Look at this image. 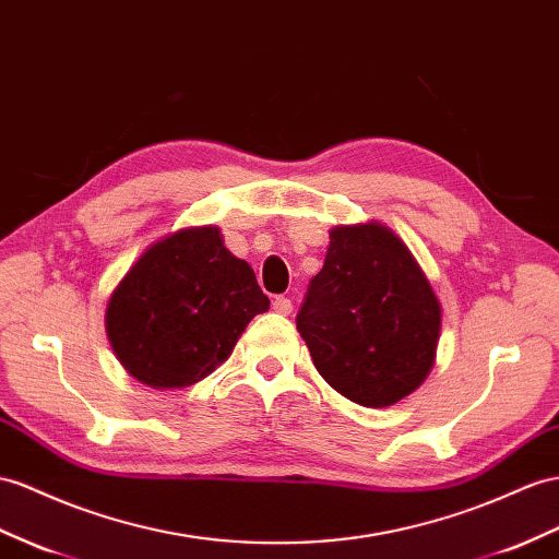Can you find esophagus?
<instances>
[{
	"label": "esophagus",
	"mask_w": 559,
	"mask_h": 559,
	"mask_svg": "<svg viewBox=\"0 0 559 559\" xmlns=\"http://www.w3.org/2000/svg\"><path fill=\"white\" fill-rule=\"evenodd\" d=\"M271 307H274V311H276V313H281V317H288V313L293 311L290 297H285V295L274 297V302H271Z\"/></svg>",
	"instance_id": "obj_1"
}]
</instances>
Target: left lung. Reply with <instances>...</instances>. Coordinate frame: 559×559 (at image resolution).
<instances>
[{"label":"left lung","instance_id":"8db88e82","mask_svg":"<svg viewBox=\"0 0 559 559\" xmlns=\"http://www.w3.org/2000/svg\"><path fill=\"white\" fill-rule=\"evenodd\" d=\"M295 321L333 390L384 408L427 378L441 307L404 242L370 222L333 228Z\"/></svg>","mask_w":559,"mask_h":559}]
</instances>
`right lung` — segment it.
Here are the masks:
<instances>
[{
    "instance_id": "right-lung-1",
    "label": "right lung",
    "mask_w": 559,
    "mask_h": 559,
    "mask_svg": "<svg viewBox=\"0 0 559 559\" xmlns=\"http://www.w3.org/2000/svg\"><path fill=\"white\" fill-rule=\"evenodd\" d=\"M269 309L254 271L224 248L219 228H183L127 271L106 311L110 347L139 382L189 388L228 359Z\"/></svg>"
}]
</instances>
